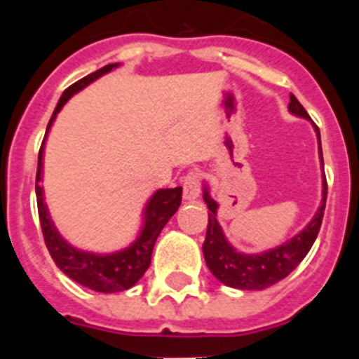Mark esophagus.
<instances>
[{
	"instance_id": "esophagus-1",
	"label": "esophagus",
	"mask_w": 359,
	"mask_h": 359,
	"mask_svg": "<svg viewBox=\"0 0 359 359\" xmlns=\"http://www.w3.org/2000/svg\"><path fill=\"white\" fill-rule=\"evenodd\" d=\"M201 194V180L198 172H189L183 177V198L187 201H194Z\"/></svg>"
}]
</instances>
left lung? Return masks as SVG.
I'll list each match as a JSON object with an SVG mask.
<instances>
[{
	"label": "left lung",
	"mask_w": 359,
	"mask_h": 359,
	"mask_svg": "<svg viewBox=\"0 0 359 359\" xmlns=\"http://www.w3.org/2000/svg\"><path fill=\"white\" fill-rule=\"evenodd\" d=\"M287 109H290L291 115L311 120L307 111L304 109L302 104L298 102L294 95L290 97ZM313 128H315L316 138H318L320 165L323 167L320 131L315 123H313ZM203 199H205L208 210H210L208 212L207 237H205V243H203V255H205V262H207L212 275L219 282H223L224 286L244 291H261L273 286L282 278H286L302 262V259L311 250L316 236H318L320 226H322L325 199H327V182H325V174H323L322 203H320L318 210L313 215V219L302 228V231H298L297 236L291 237L290 241H286L280 246H275V248H269L261 253H243L231 246L217 221L219 205L217 201L212 199L208 185H203Z\"/></svg>",
	"instance_id": "8db88e82"
}]
</instances>
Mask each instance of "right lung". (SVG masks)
I'll return each instance as SVG.
<instances>
[{
  "instance_id": "add662e5",
  "label": "right lung",
  "mask_w": 359,
  "mask_h": 359,
  "mask_svg": "<svg viewBox=\"0 0 359 359\" xmlns=\"http://www.w3.org/2000/svg\"><path fill=\"white\" fill-rule=\"evenodd\" d=\"M118 62L107 65L97 72L90 73L88 77L81 79L75 84H72L65 93L61 95L57 102L55 111L46 128L43 145L39 151V161H37V176H36V196H37V210H39L41 230H43L44 243L52 255L53 262L62 273L68 275L72 280L98 293H118V291L129 290L144 277L151 264V255L154 243H156L160 231L169 223V219L177 212L182 205V187L176 189H160L149 198L147 205L144 208V223H142L140 233L129 244L128 248L118 250L113 253H95L86 252V250L75 248L65 237L59 233L57 226L53 224L52 215L48 207L44 203V190L41 187L43 180V158H44V142L48 138V133L53 126V120L57 118V113L62 109L66 102L75 93L82 91L86 86H90L97 79H100L106 73L118 68Z\"/></svg>"
}]
</instances>
